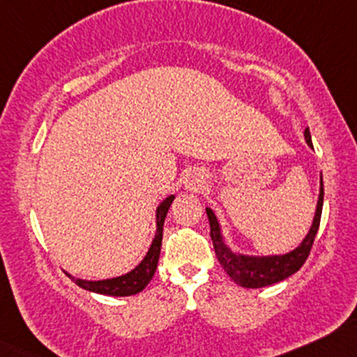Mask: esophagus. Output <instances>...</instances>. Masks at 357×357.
Returning a JSON list of instances; mask_svg holds the SVG:
<instances>
[{
    "mask_svg": "<svg viewBox=\"0 0 357 357\" xmlns=\"http://www.w3.org/2000/svg\"><path fill=\"white\" fill-rule=\"evenodd\" d=\"M203 186H205V176H203V172L199 171H191L188 172L185 176V188L190 191H197L203 190Z\"/></svg>",
    "mask_w": 357,
    "mask_h": 357,
    "instance_id": "1",
    "label": "esophagus"
}]
</instances>
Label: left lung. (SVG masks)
Segmentation results:
<instances>
[{
  "label": "left lung",
  "instance_id": "8db88e82",
  "mask_svg": "<svg viewBox=\"0 0 357 357\" xmlns=\"http://www.w3.org/2000/svg\"><path fill=\"white\" fill-rule=\"evenodd\" d=\"M305 140L313 149L310 130L308 128H305ZM322 205L324 181L322 174H320V195L319 202H317L315 217H313L310 230H308L307 237L301 241L298 248L289 250L287 254H280V256H244V254L234 252L225 244V241H223L220 223H218L217 217H215L213 210L206 208V215H208L210 222V237L211 242H213V249L215 254H217L218 262H220L227 274L237 284H241L244 288H262L287 280L288 276L298 271L301 266L305 264V261H307L308 254H310L317 230H319L320 225V217H322Z\"/></svg>",
  "mask_w": 357,
  "mask_h": 357
}]
</instances>
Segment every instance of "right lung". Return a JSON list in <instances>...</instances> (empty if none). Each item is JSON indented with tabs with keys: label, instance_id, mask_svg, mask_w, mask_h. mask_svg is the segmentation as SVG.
Masks as SVG:
<instances>
[{
	"label": "right lung",
	"instance_id": "add662e5",
	"mask_svg": "<svg viewBox=\"0 0 357 357\" xmlns=\"http://www.w3.org/2000/svg\"><path fill=\"white\" fill-rule=\"evenodd\" d=\"M174 195L167 197L166 199L160 202L155 211V223H158V230H155L154 241H152L151 248H149L146 257L140 261L139 266H135L130 273L121 274V276L109 278V280H100V281H88V280H79V278H73L70 280L88 291L100 293V295H108V296H130L137 295V293L142 291L147 287L149 281L154 276L155 269H158L159 262V254H160V244H162V227L164 220H166L167 210H169Z\"/></svg>",
	"mask_w": 357,
	"mask_h": 357
}]
</instances>
